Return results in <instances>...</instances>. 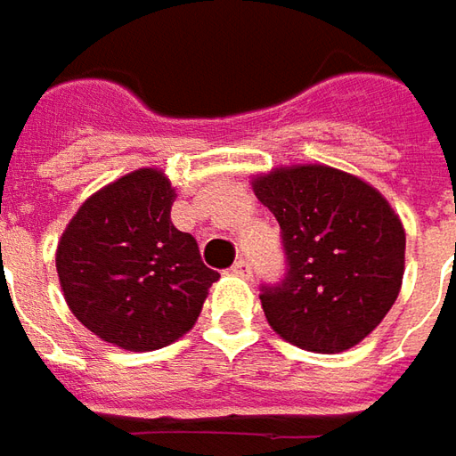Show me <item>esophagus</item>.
Listing matches in <instances>:
<instances>
[{
	"label": "esophagus",
	"instance_id": "esophagus-1",
	"mask_svg": "<svg viewBox=\"0 0 456 456\" xmlns=\"http://www.w3.org/2000/svg\"><path fill=\"white\" fill-rule=\"evenodd\" d=\"M231 273L233 275H238V278H250V273H253V268H250V263L248 260H235L233 263V268H231Z\"/></svg>",
	"mask_w": 456,
	"mask_h": 456
}]
</instances>
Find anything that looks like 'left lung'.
Segmentation results:
<instances>
[{
    "label": "left lung",
    "instance_id": "1",
    "mask_svg": "<svg viewBox=\"0 0 456 456\" xmlns=\"http://www.w3.org/2000/svg\"><path fill=\"white\" fill-rule=\"evenodd\" d=\"M282 231L288 275L260 295L268 325L307 353H345L390 313L404 275V228L367 181L322 163L253 175Z\"/></svg>",
    "mask_w": 456,
    "mask_h": 456
}]
</instances>
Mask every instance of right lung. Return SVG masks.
I'll list each match as a JSON object with an SVG mask.
<instances>
[{
  "instance_id": "obj_1",
  "label": "right lung",
  "mask_w": 456,
  "mask_h": 456,
  "mask_svg": "<svg viewBox=\"0 0 456 456\" xmlns=\"http://www.w3.org/2000/svg\"><path fill=\"white\" fill-rule=\"evenodd\" d=\"M175 188L138 168L89 196L56 246L69 310L103 342L151 353L196 325L221 275L203 265L196 238L171 223Z\"/></svg>"
}]
</instances>
